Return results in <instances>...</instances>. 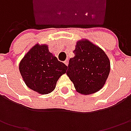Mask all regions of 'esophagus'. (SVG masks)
Returning a JSON list of instances; mask_svg holds the SVG:
<instances>
[{"instance_id":"obj_1","label":"esophagus","mask_w":131,"mask_h":131,"mask_svg":"<svg viewBox=\"0 0 131 131\" xmlns=\"http://www.w3.org/2000/svg\"><path fill=\"white\" fill-rule=\"evenodd\" d=\"M64 63L68 66V60H66L65 61H64Z\"/></svg>"}]
</instances>
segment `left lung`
<instances>
[{
    "instance_id": "8db88e82",
    "label": "left lung",
    "mask_w": 131,
    "mask_h": 131,
    "mask_svg": "<svg viewBox=\"0 0 131 131\" xmlns=\"http://www.w3.org/2000/svg\"><path fill=\"white\" fill-rule=\"evenodd\" d=\"M73 53L66 73L76 90L82 95L99 91L110 72V61L106 54L87 39L77 41Z\"/></svg>"
}]
</instances>
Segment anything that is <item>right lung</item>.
<instances>
[{
  "instance_id": "obj_1",
  "label": "right lung",
  "mask_w": 131,
  "mask_h": 131,
  "mask_svg": "<svg viewBox=\"0 0 131 131\" xmlns=\"http://www.w3.org/2000/svg\"><path fill=\"white\" fill-rule=\"evenodd\" d=\"M67 66L49 52L47 44H36L19 63V72L28 88L39 94L52 92Z\"/></svg>"
}]
</instances>
